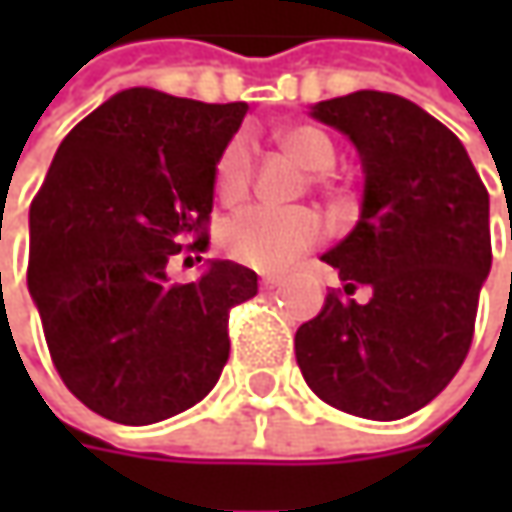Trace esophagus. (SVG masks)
<instances>
[{
  "label": "esophagus",
  "mask_w": 512,
  "mask_h": 512,
  "mask_svg": "<svg viewBox=\"0 0 512 512\" xmlns=\"http://www.w3.org/2000/svg\"><path fill=\"white\" fill-rule=\"evenodd\" d=\"M282 282V276H276V273H267V276H262V285L265 287H276Z\"/></svg>",
  "instance_id": "1"
}]
</instances>
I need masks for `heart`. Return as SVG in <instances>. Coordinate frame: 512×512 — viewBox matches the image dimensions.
I'll use <instances>...</instances> for the list:
<instances>
[{
    "label": "heart",
    "mask_w": 512,
    "mask_h": 512,
    "mask_svg": "<svg viewBox=\"0 0 512 512\" xmlns=\"http://www.w3.org/2000/svg\"><path fill=\"white\" fill-rule=\"evenodd\" d=\"M279 145L290 159L310 170V185H327V176L336 165V145L325 130L316 125H290L279 130ZM256 156L245 133H236L216 156L213 187L225 205L242 202L253 182ZM325 225L310 207H265L253 205L236 213L222 227V250L233 262L253 270H282L299 256L322 242Z\"/></svg>",
    "instance_id": "heart-1"
}]
</instances>
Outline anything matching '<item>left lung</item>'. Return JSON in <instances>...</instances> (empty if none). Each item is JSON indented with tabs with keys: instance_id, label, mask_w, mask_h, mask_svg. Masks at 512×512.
Returning <instances> with one entry per match:
<instances>
[{
	"instance_id": "obj_1",
	"label": "left lung",
	"mask_w": 512,
	"mask_h": 512,
	"mask_svg": "<svg viewBox=\"0 0 512 512\" xmlns=\"http://www.w3.org/2000/svg\"><path fill=\"white\" fill-rule=\"evenodd\" d=\"M310 113L350 136L364 168L362 216L322 259L344 293L373 296L327 293L296 330V362L322 402L393 422L433 402L470 350L493 262L490 196L459 136L404 96L356 90Z\"/></svg>"
}]
</instances>
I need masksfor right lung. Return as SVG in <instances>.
Instances as JSON below:
<instances>
[{
  "mask_svg": "<svg viewBox=\"0 0 512 512\" xmlns=\"http://www.w3.org/2000/svg\"><path fill=\"white\" fill-rule=\"evenodd\" d=\"M245 113L122 90L62 139L30 202L28 290L50 359L110 422L170 419L222 376L227 316L256 296V273L225 259L170 285L168 262L205 250L216 156Z\"/></svg>",
  "mask_w": 512,
  "mask_h": 512,
  "instance_id": "right-lung-1",
  "label": "right lung"
}]
</instances>
